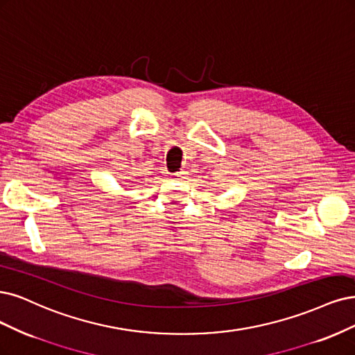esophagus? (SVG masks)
Wrapping results in <instances>:
<instances>
[{
  "instance_id": "1",
  "label": "esophagus",
  "mask_w": 355,
  "mask_h": 355,
  "mask_svg": "<svg viewBox=\"0 0 355 355\" xmlns=\"http://www.w3.org/2000/svg\"><path fill=\"white\" fill-rule=\"evenodd\" d=\"M187 175H188V172H183V170H182V172L173 173V175H172V178H173V179H185V178H187Z\"/></svg>"
}]
</instances>
